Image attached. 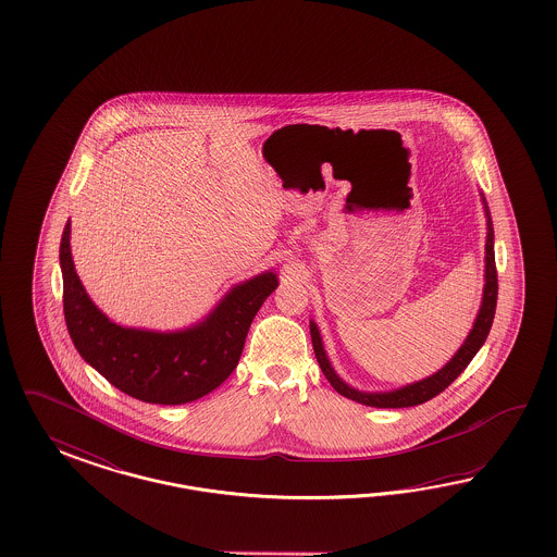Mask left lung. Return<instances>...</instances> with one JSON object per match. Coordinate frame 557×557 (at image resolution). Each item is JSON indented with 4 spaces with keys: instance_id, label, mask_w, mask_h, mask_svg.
<instances>
[{
    "instance_id": "obj_1",
    "label": "left lung",
    "mask_w": 557,
    "mask_h": 557,
    "mask_svg": "<svg viewBox=\"0 0 557 557\" xmlns=\"http://www.w3.org/2000/svg\"><path fill=\"white\" fill-rule=\"evenodd\" d=\"M488 214V212H486ZM496 300H498V273H496V261H494V231H492V222L488 214V238H486V284H484V298H482V308L480 314L473 322L472 333L466 338V343L461 345V349L454 355V359L438 370L435 375L410 384L405 388L394 389V392H384V394H368V392H359V389L349 388L335 370L331 368L326 354L322 349V338L319 329L314 322H310V337H312V347L317 361L321 366L322 373L326 375V380L331 382V386L337 389L341 396L351 398L355 403L366 406H375V408H406V406H417L435 398L447 386H451L457 380V375H461V371L470 366L473 355L480 351V347L484 345V341L488 337L492 321H494V312H496Z\"/></svg>"
}]
</instances>
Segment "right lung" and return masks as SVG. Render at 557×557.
Returning a JSON list of instances; mask_svg holds the SVG:
<instances>
[{
	"instance_id": "1",
	"label": "right lung",
	"mask_w": 557,
	"mask_h": 557,
	"mask_svg": "<svg viewBox=\"0 0 557 557\" xmlns=\"http://www.w3.org/2000/svg\"><path fill=\"white\" fill-rule=\"evenodd\" d=\"M71 224L61 238L63 312L69 335L85 361L124 394L151 405L198 400L233 373L257 310L277 287L275 273H261L233 287L216 310L194 329L151 333L108 321L89 300L73 268Z\"/></svg>"
}]
</instances>
